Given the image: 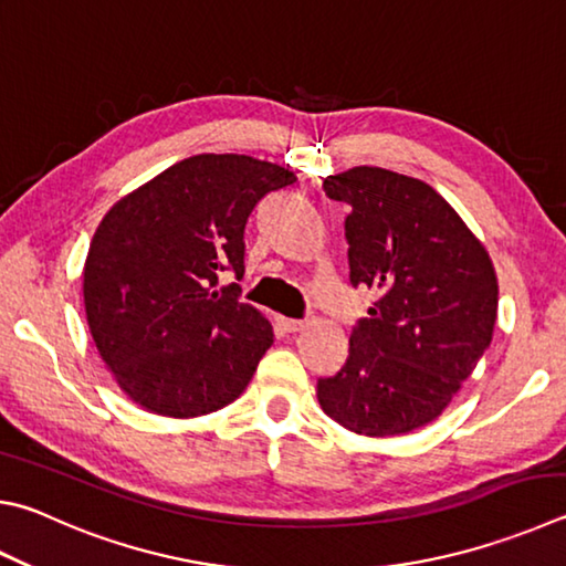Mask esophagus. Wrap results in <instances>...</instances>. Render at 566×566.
I'll use <instances>...</instances> for the list:
<instances>
[{
  "label": "esophagus",
  "instance_id": "34e87169",
  "mask_svg": "<svg viewBox=\"0 0 566 566\" xmlns=\"http://www.w3.org/2000/svg\"><path fill=\"white\" fill-rule=\"evenodd\" d=\"M280 326L284 328V332L294 334V332H302L304 322H302V318H284V316H280Z\"/></svg>",
  "mask_w": 566,
  "mask_h": 566
}]
</instances>
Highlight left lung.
<instances>
[{"mask_svg": "<svg viewBox=\"0 0 566 566\" xmlns=\"http://www.w3.org/2000/svg\"><path fill=\"white\" fill-rule=\"evenodd\" d=\"M346 202L348 276L378 296L348 358L318 378L324 413L358 436H403L448 408L492 342L497 274L475 232L428 182L358 166L328 176Z\"/></svg>", "mask_w": 566, "mask_h": 566, "instance_id": "1", "label": "left lung"}]
</instances>
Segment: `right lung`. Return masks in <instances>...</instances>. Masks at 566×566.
<instances>
[{
  "label": "right lung",
  "mask_w": 566,
  "mask_h": 566,
  "mask_svg": "<svg viewBox=\"0 0 566 566\" xmlns=\"http://www.w3.org/2000/svg\"><path fill=\"white\" fill-rule=\"evenodd\" d=\"M292 170L238 153H200L143 182L104 214L84 264L94 344L133 403L168 418L220 410L252 381L272 324L218 290L244 274V228Z\"/></svg>",
  "instance_id": "obj_1"
}]
</instances>
